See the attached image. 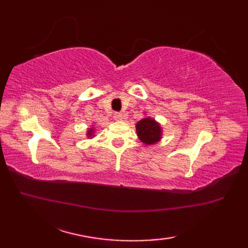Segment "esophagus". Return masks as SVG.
<instances>
[{"label":"esophagus","instance_id":"esophagus-1","mask_svg":"<svg viewBox=\"0 0 248 248\" xmlns=\"http://www.w3.org/2000/svg\"><path fill=\"white\" fill-rule=\"evenodd\" d=\"M113 117H114V120H116V121L123 120V115H121L120 113H115Z\"/></svg>","mask_w":248,"mask_h":248}]
</instances>
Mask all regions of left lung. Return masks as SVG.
Listing matches in <instances>:
<instances>
[{"label": "left lung", "mask_w": 248, "mask_h": 248, "mask_svg": "<svg viewBox=\"0 0 248 248\" xmlns=\"http://www.w3.org/2000/svg\"><path fill=\"white\" fill-rule=\"evenodd\" d=\"M135 129L139 140L145 145H155L163 138L161 124L150 116H145L139 120L135 124Z\"/></svg>", "instance_id": "obj_1"}]
</instances>
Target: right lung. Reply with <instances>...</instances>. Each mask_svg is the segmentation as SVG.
<instances>
[{
    "label": "right lung",
    "mask_w": 248,
    "mask_h": 248,
    "mask_svg": "<svg viewBox=\"0 0 248 248\" xmlns=\"http://www.w3.org/2000/svg\"><path fill=\"white\" fill-rule=\"evenodd\" d=\"M94 133H96V128H94V124H92L91 128H88L87 131H86V138L87 139H93L94 136Z\"/></svg>",
    "instance_id": "right-lung-1"
}]
</instances>
